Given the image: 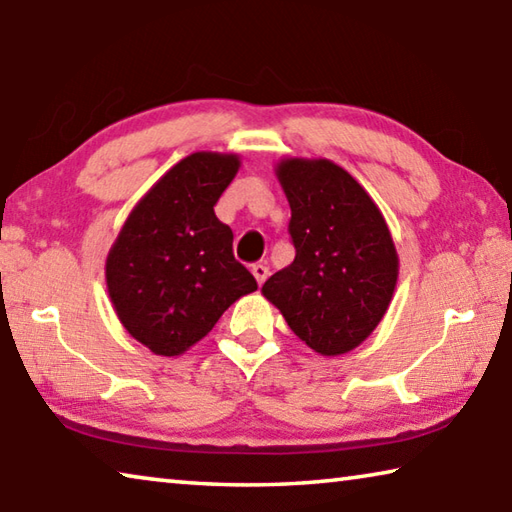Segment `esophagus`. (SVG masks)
Instances as JSON below:
<instances>
[{"label": "esophagus", "mask_w": 512, "mask_h": 512, "mask_svg": "<svg viewBox=\"0 0 512 512\" xmlns=\"http://www.w3.org/2000/svg\"><path fill=\"white\" fill-rule=\"evenodd\" d=\"M250 271H253L259 287H262V284L266 282V277H268V268L264 264H253V268H250Z\"/></svg>", "instance_id": "34e87169"}]
</instances>
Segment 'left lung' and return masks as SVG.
Segmentation results:
<instances>
[{"mask_svg":"<svg viewBox=\"0 0 512 512\" xmlns=\"http://www.w3.org/2000/svg\"><path fill=\"white\" fill-rule=\"evenodd\" d=\"M277 180L291 205L296 259L268 277L264 298L323 357L357 348L391 305L400 259L379 207L325 158H289Z\"/></svg>","mask_w":512,"mask_h":512,"instance_id":"obj_1","label":"left lung"}]
</instances>
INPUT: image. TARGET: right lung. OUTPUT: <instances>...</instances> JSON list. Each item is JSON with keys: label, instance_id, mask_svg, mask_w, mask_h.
<instances>
[{"label": "right lung", "instance_id": "1", "mask_svg": "<svg viewBox=\"0 0 512 512\" xmlns=\"http://www.w3.org/2000/svg\"><path fill=\"white\" fill-rule=\"evenodd\" d=\"M232 153L198 151L171 167L133 207L106 259L121 325L162 357H178L232 302L257 289L214 214L239 171Z\"/></svg>", "mask_w": 512, "mask_h": 512}]
</instances>
